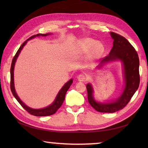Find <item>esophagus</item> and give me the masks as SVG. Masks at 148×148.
<instances>
[{
  "label": "esophagus",
  "instance_id": "obj_1",
  "mask_svg": "<svg viewBox=\"0 0 148 148\" xmlns=\"http://www.w3.org/2000/svg\"><path fill=\"white\" fill-rule=\"evenodd\" d=\"M77 79L78 81H80V82H84V81H86V77L85 76H84V74H79V76H77Z\"/></svg>",
  "mask_w": 148,
  "mask_h": 148
}]
</instances>
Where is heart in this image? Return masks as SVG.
Wrapping results in <instances>:
<instances>
[{
    "mask_svg": "<svg viewBox=\"0 0 148 148\" xmlns=\"http://www.w3.org/2000/svg\"><path fill=\"white\" fill-rule=\"evenodd\" d=\"M77 48L81 53H87L91 51V57L99 58L102 55L104 46L100 42H97L95 39L85 38L78 41Z\"/></svg>",
    "mask_w": 148,
    "mask_h": 148,
    "instance_id": "heart-1",
    "label": "heart"
}]
</instances>
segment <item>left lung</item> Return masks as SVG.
Masks as SVG:
<instances>
[{
  "label": "left lung",
  "mask_w": 148,
  "mask_h": 148,
  "mask_svg": "<svg viewBox=\"0 0 148 148\" xmlns=\"http://www.w3.org/2000/svg\"><path fill=\"white\" fill-rule=\"evenodd\" d=\"M113 46L109 55L103 58L97 68H101L106 63L120 61L123 66L125 86L118 98L108 102H99L93 97L92 84H86L88 100L96 111L100 112L112 113L124 108L137 90L140 83L139 59L136 49L128 40L120 35L110 32Z\"/></svg>",
  "instance_id": "obj_1"
}]
</instances>
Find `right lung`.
<instances>
[{"label": "right lung", "mask_w": 148, "mask_h": 148, "mask_svg": "<svg viewBox=\"0 0 148 148\" xmlns=\"http://www.w3.org/2000/svg\"><path fill=\"white\" fill-rule=\"evenodd\" d=\"M51 34H38L37 35L33 36L32 37H30V38L28 39L26 41H25L23 44H22L21 46L20 47V48L18 49V51L16 53L15 56H14L13 59H12V64H11V90L12 95L14 97V98L17 100V101L20 103V105L23 107V108L26 110V111L30 113V114H32L34 116H50L52 115L56 112V111L60 108L61 106L62 105L63 102L64 101L65 99V94L67 93V90H69V88H70L71 85L72 84V82H73V79H71L69 80L67 83H66L63 87L61 88V90L59 91L58 93L56 95V98L55 99L54 101L48 106L46 108H42V109H33L31 108L30 107L27 106L25 103H24L23 102L21 101L20 99L19 98V97L18 96L15 90V88H14V65H15V63L21 51V49H23L24 46L26 45L28 40H29L30 39H32L34 38H35L36 37H39V36H47L49 35H51Z\"/></svg>", "instance_id": "1"}]
</instances>
